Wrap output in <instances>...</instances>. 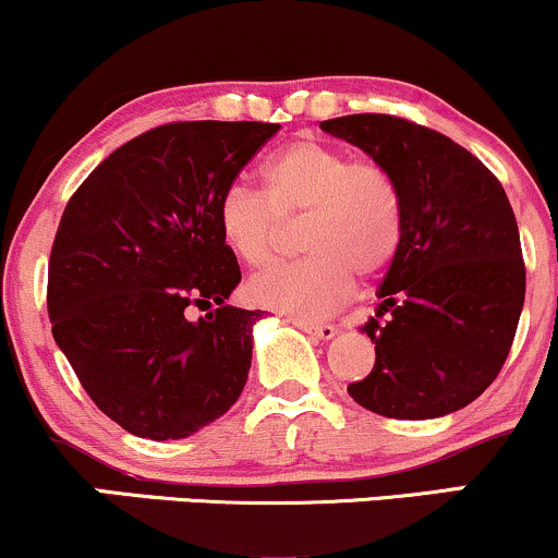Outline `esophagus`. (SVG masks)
Here are the masks:
<instances>
[{"label": "esophagus", "mask_w": 558, "mask_h": 558, "mask_svg": "<svg viewBox=\"0 0 558 558\" xmlns=\"http://www.w3.org/2000/svg\"><path fill=\"white\" fill-rule=\"evenodd\" d=\"M299 330L310 332V336L319 338V341H330V338H336L338 328L336 325H315V323H296Z\"/></svg>", "instance_id": "obj_1"}]
</instances>
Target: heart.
I'll return each instance as SVG.
<instances>
[{
  "instance_id": "b5f03b06",
  "label": "heart",
  "mask_w": 558,
  "mask_h": 558,
  "mask_svg": "<svg viewBox=\"0 0 558 558\" xmlns=\"http://www.w3.org/2000/svg\"><path fill=\"white\" fill-rule=\"evenodd\" d=\"M306 257L259 272L248 296L296 319L330 315L354 291V275L375 280L393 265L403 241L399 183L375 159L341 146L299 138L262 165L259 191L233 185L220 198L217 226L241 262L272 259L280 220H296Z\"/></svg>"
}]
</instances>
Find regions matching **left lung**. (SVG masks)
Masks as SVG:
<instances>
[{
  "instance_id": "8db88e82",
  "label": "left lung",
  "mask_w": 558,
  "mask_h": 558,
  "mask_svg": "<svg viewBox=\"0 0 558 558\" xmlns=\"http://www.w3.org/2000/svg\"><path fill=\"white\" fill-rule=\"evenodd\" d=\"M319 128L380 162L403 202L399 257L362 325L375 367L349 396L393 420L457 412L501 373L522 315L520 230L504 185L457 141L393 114H345Z\"/></svg>"
}]
</instances>
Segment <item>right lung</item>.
<instances>
[{
  "mask_svg": "<svg viewBox=\"0 0 558 558\" xmlns=\"http://www.w3.org/2000/svg\"><path fill=\"white\" fill-rule=\"evenodd\" d=\"M280 125L168 123L114 149L75 191L49 257L52 336L107 417L189 438L239 401L265 312L226 304L241 267L217 207ZM208 315L191 320L190 310Z\"/></svg>",
  "mask_w": 558,
  "mask_h": 558,
  "instance_id": "add662e5",
  "label": "right lung"
}]
</instances>
